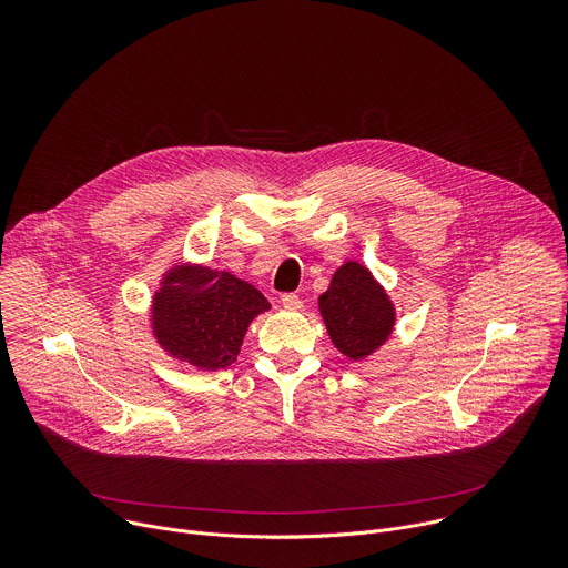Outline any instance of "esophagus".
Here are the masks:
<instances>
[{
  "label": "esophagus",
  "mask_w": 568,
  "mask_h": 568,
  "mask_svg": "<svg viewBox=\"0 0 568 568\" xmlns=\"http://www.w3.org/2000/svg\"><path fill=\"white\" fill-rule=\"evenodd\" d=\"M281 303H283V307L290 310V312H298V310L303 307V301H301L296 294H283V296H281Z\"/></svg>",
  "instance_id": "esophagus-1"
}]
</instances>
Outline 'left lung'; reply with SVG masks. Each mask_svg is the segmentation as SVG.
Returning a JSON list of instances; mask_svg holds the SVG:
<instances>
[{
  "instance_id": "obj_1",
  "label": "left lung",
  "mask_w": 568,
  "mask_h": 568,
  "mask_svg": "<svg viewBox=\"0 0 568 568\" xmlns=\"http://www.w3.org/2000/svg\"><path fill=\"white\" fill-rule=\"evenodd\" d=\"M318 314L333 346L351 362H364L379 351L395 331V303L373 272L346 261L318 296Z\"/></svg>"
}]
</instances>
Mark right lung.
<instances>
[{"label":"right lung","mask_w":568,"mask_h":568,"mask_svg":"<svg viewBox=\"0 0 568 568\" xmlns=\"http://www.w3.org/2000/svg\"><path fill=\"white\" fill-rule=\"evenodd\" d=\"M272 305L226 270L182 261L161 274L150 301V333L169 357L197 371L235 362L252 321Z\"/></svg>","instance_id":"right-lung-1"}]
</instances>
